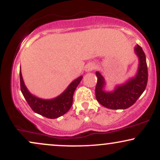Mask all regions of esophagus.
<instances>
[{"instance_id": "esophagus-1", "label": "esophagus", "mask_w": 160, "mask_h": 160, "mask_svg": "<svg viewBox=\"0 0 160 160\" xmlns=\"http://www.w3.org/2000/svg\"><path fill=\"white\" fill-rule=\"evenodd\" d=\"M96 68V65L94 63H89L86 65V71H91Z\"/></svg>"}]
</instances>
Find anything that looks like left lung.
<instances>
[{"label": "left lung", "instance_id": "1", "mask_svg": "<svg viewBox=\"0 0 160 160\" xmlns=\"http://www.w3.org/2000/svg\"><path fill=\"white\" fill-rule=\"evenodd\" d=\"M135 52L138 56L139 65L136 76L128 80L126 83L117 86L113 92L104 91V79L96 71L98 81L95 86V96L98 103L104 107L113 110L126 109L131 107L144 92L148 80L146 56L139 45L135 47Z\"/></svg>", "mask_w": 160, "mask_h": 160}]
</instances>
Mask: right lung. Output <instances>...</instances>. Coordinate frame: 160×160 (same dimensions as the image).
<instances>
[{"mask_svg": "<svg viewBox=\"0 0 160 160\" xmlns=\"http://www.w3.org/2000/svg\"><path fill=\"white\" fill-rule=\"evenodd\" d=\"M19 77L22 93L28 105L33 111L49 119L58 118L69 111L72 106L73 95L75 89L82 78V77H80L74 80L59 96L53 99L45 100L38 98L29 92L24 83L21 71H19Z\"/></svg>", "mask_w": 160, "mask_h": 160, "instance_id": "right-lung-1", "label": "right lung"}]
</instances>
